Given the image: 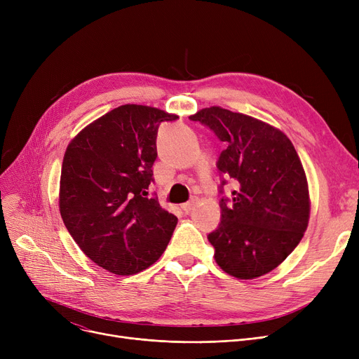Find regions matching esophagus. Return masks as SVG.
<instances>
[{
	"label": "esophagus",
	"mask_w": 359,
	"mask_h": 359,
	"mask_svg": "<svg viewBox=\"0 0 359 359\" xmlns=\"http://www.w3.org/2000/svg\"><path fill=\"white\" fill-rule=\"evenodd\" d=\"M194 206H195V199H191L189 202H184V203H182V211L184 212V214H187V212H191L192 210H194Z\"/></svg>",
	"instance_id": "34e87169"
}]
</instances>
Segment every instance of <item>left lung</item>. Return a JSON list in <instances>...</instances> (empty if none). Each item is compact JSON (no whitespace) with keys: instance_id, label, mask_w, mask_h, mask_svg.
<instances>
[{"instance_id":"1","label":"left lung","mask_w":359,"mask_h":359,"mask_svg":"<svg viewBox=\"0 0 359 359\" xmlns=\"http://www.w3.org/2000/svg\"><path fill=\"white\" fill-rule=\"evenodd\" d=\"M191 121L210 128L225 148L217 161L221 222L208 240L219 268L238 279L273 271L298 246L309 224L310 199L303 164L285 134L252 116L217 106Z\"/></svg>"}]
</instances>
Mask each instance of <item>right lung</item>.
Returning <instances> with one entry per match:
<instances>
[{"label": "right lung", "mask_w": 359, "mask_h": 359, "mask_svg": "<svg viewBox=\"0 0 359 359\" xmlns=\"http://www.w3.org/2000/svg\"><path fill=\"white\" fill-rule=\"evenodd\" d=\"M176 115L123 104L86 126L64 156L60 211L94 263L111 273H138L163 255L177 218L148 194L154 182L157 132Z\"/></svg>", "instance_id": "1"}]
</instances>
